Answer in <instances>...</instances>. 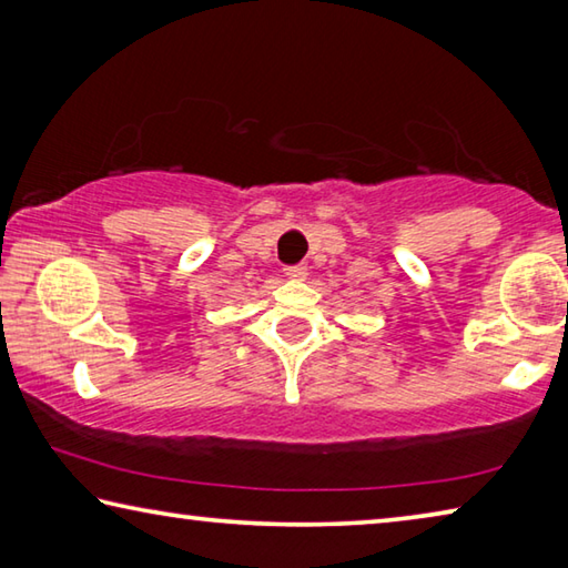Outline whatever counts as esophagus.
Returning <instances> with one entry per match:
<instances>
[{
  "mask_svg": "<svg viewBox=\"0 0 568 568\" xmlns=\"http://www.w3.org/2000/svg\"><path fill=\"white\" fill-rule=\"evenodd\" d=\"M284 274H286V278H304L306 276V266H302V264L284 266Z\"/></svg>",
  "mask_w": 568,
  "mask_h": 568,
  "instance_id": "34e87169",
  "label": "esophagus"
}]
</instances>
